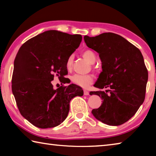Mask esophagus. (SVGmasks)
Segmentation results:
<instances>
[{"label":"esophagus","mask_w":156,"mask_h":156,"mask_svg":"<svg viewBox=\"0 0 156 156\" xmlns=\"http://www.w3.org/2000/svg\"><path fill=\"white\" fill-rule=\"evenodd\" d=\"M89 94V92L87 90H84V95H85V96H88Z\"/></svg>","instance_id":"1"}]
</instances>
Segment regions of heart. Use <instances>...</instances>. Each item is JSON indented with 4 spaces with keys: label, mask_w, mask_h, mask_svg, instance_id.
<instances>
[{
    "label": "heart",
    "mask_w": 156,
    "mask_h": 156,
    "mask_svg": "<svg viewBox=\"0 0 156 156\" xmlns=\"http://www.w3.org/2000/svg\"><path fill=\"white\" fill-rule=\"evenodd\" d=\"M82 55L84 58L88 60L89 62L94 63L96 59V54L95 53L91 51L90 49H86L82 52ZM73 56H69L66 61V68L68 70H70L72 67L73 65ZM72 82L76 84V85L80 86L81 87L87 88L89 86L94 83V76L91 74H86V75H81V74H74L72 76Z\"/></svg>",
    "instance_id": "1"
}]
</instances>
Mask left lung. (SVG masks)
Returning <instances> with one entry per match:
<instances>
[{
    "label": "left lung",
    "mask_w": 156,
    "mask_h": 156,
    "mask_svg": "<svg viewBox=\"0 0 156 156\" xmlns=\"http://www.w3.org/2000/svg\"><path fill=\"white\" fill-rule=\"evenodd\" d=\"M84 40L102 61V72L94 86L109 88L106 92H90L102 100L100 107L91 112L108 125H122L135 115L145 98L148 71L143 56L138 48L114 33L85 36Z\"/></svg>",
    "instance_id": "8db88e82"
}]
</instances>
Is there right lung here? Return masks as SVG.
Wrapping results in <instances>:
<instances>
[{"label": "right lung", "mask_w": 156, "mask_h": 156, "mask_svg": "<svg viewBox=\"0 0 156 156\" xmlns=\"http://www.w3.org/2000/svg\"><path fill=\"white\" fill-rule=\"evenodd\" d=\"M82 36L49 30L29 39L14 60L12 89L20 114L41 129L52 128L65 120L73 97L82 96L80 87L62 84L54 89V76L65 84L67 58L80 45Z\"/></svg>", "instance_id": "right-lung-1"}]
</instances>
